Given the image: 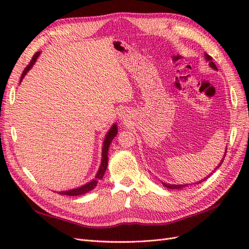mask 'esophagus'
<instances>
[{
	"label": "esophagus",
	"instance_id": "esophagus-1",
	"mask_svg": "<svg viewBox=\"0 0 249 249\" xmlns=\"http://www.w3.org/2000/svg\"><path fill=\"white\" fill-rule=\"evenodd\" d=\"M125 117H126L125 112H122V114H120V118H122V119H124Z\"/></svg>",
	"mask_w": 249,
	"mask_h": 249
}]
</instances>
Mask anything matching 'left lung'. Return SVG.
<instances>
[{"mask_svg":"<svg viewBox=\"0 0 249 249\" xmlns=\"http://www.w3.org/2000/svg\"><path fill=\"white\" fill-rule=\"evenodd\" d=\"M205 58H206V60L207 61L209 62V65L212 67L213 70H215V71H218L217 70V67H216V65H215V63L213 62V58L211 57L210 55H208L207 53H205ZM225 155H227V149H225V152H224V156H223V158H222V160L220 161V163L218 164V166L214 169V171L217 169V168H219L220 167V165L222 164V162H223V159H224V157H225ZM214 171H212V172H214ZM211 175H212V173H211ZM211 175H209L206 178H203L202 180H200V182H197V183H195V184H199V183H201V182H203V180L205 179H207ZM162 185L164 186V187H166V188H169V189H183L184 187H187V186H189L190 184H185V185H171V184H166V183H162Z\"/></svg>","mask_w":249,"mask_h":249,"instance_id":"left-lung-1","label":"left lung"}]
</instances>
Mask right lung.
Returning <instances> with one entry per match:
<instances>
[{
	"instance_id": "obj_1",
	"label": "right lung",
	"mask_w": 249,
	"mask_h": 249,
	"mask_svg": "<svg viewBox=\"0 0 249 249\" xmlns=\"http://www.w3.org/2000/svg\"><path fill=\"white\" fill-rule=\"evenodd\" d=\"M40 55V52H37L36 54L33 56L31 62H30V64L26 67L25 71H22V74H21V78H20V82L22 81V79H24V77L27 74V72L32 69V66L35 64L37 58H38V56ZM117 124H113L111 126V129L108 131L107 135L105 136V139H104V143H103V148H102V161H101V165H100V168L99 170H97L96 175H95V178L93 179L90 180V182H88L87 184L85 185H82L81 187H78V188H74V189H71V190H65V191H59L58 193L61 194V195H69V196H77V195H82V194H85L89 191H91L92 189H94L95 186L97 185V183H99V180L103 178L105 172H106V169H107V166H108V153H109V146L111 144V142L113 140V138H114L116 135H117Z\"/></svg>"
}]
</instances>
